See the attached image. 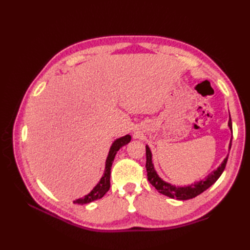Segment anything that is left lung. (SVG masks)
Wrapping results in <instances>:
<instances>
[{
	"label": "left lung",
	"mask_w": 250,
	"mask_h": 250,
	"mask_svg": "<svg viewBox=\"0 0 250 250\" xmlns=\"http://www.w3.org/2000/svg\"><path fill=\"white\" fill-rule=\"evenodd\" d=\"M229 126L232 132V124H231L230 118L229 121ZM231 140L229 143V149L231 147ZM151 156H152L151 155V151L149 147L146 146V169H147V177H148L149 183L152 185L161 194L168 196V197H171V198L178 199V200L192 199L196 197V196L200 195L202 192L208 190V188L214 183H216V180L221 176V174L225 169V166H226V163H228V158H229V155L226 156V158L223 161L220 167L211 174H209L206 180H200L199 183H195L194 185H191L188 187L181 188V187L172 186L168 183H166V181H164L162 178H160V176L157 175L154 170Z\"/></svg>",
	"instance_id": "obj_1"
}]
</instances>
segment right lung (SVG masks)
Here are the masks:
<instances>
[{
    "label": "right lung",
    "instance_id": "right-lung-1",
    "mask_svg": "<svg viewBox=\"0 0 250 250\" xmlns=\"http://www.w3.org/2000/svg\"><path fill=\"white\" fill-rule=\"evenodd\" d=\"M130 140H131V137H130V135L127 134V135H125V137L120 138L117 141L113 142L112 146L110 147L108 156L106 158V165H105L104 175L102 176L101 180L99 181V184H98L93 188L92 192L88 193L87 195H85L83 198H79V199L74 200L73 201L74 203L86 204V203H89V202H92L94 200L100 199V198L103 197V196L105 195V193H106L109 190V188H110V169H111L112 162H113V160H115V156H116L117 152L119 151V149L122 147V146L126 145V144L129 143Z\"/></svg>",
    "mask_w": 250,
    "mask_h": 250
}]
</instances>
